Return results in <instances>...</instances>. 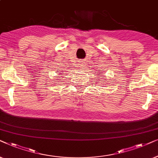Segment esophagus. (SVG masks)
<instances>
[{
    "label": "esophagus",
    "instance_id": "1",
    "mask_svg": "<svg viewBox=\"0 0 158 158\" xmlns=\"http://www.w3.org/2000/svg\"><path fill=\"white\" fill-rule=\"evenodd\" d=\"M79 67L80 69L85 68V64H84L83 61H80V62H79Z\"/></svg>",
    "mask_w": 158,
    "mask_h": 158
}]
</instances>
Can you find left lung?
Wrapping results in <instances>:
<instances>
[{
	"mask_svg": "<svg viewBox=\"0 0 158 158\" xmlns=\"http://www.w3.org/2000/svg\"><path fill=\"white\" fill-rule=\"evenodd\" d=\"M99 77H100V76H99ZM102 78H103V77H102ZM102 78H100V79H102ZM102 80H104V79H102ZM100 81H102V80H100Z\"/></svg>",
	"mask_w": 158,
	"mask_h": 158,
	"instance_id": "8db88e82",
	"label": "left lung"
}]
</instances>
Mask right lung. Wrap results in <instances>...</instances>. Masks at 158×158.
I'll return each instance as SVG.
<instances>
[{"instance_id": "right-lung-1", "label": "right lung", "mask_w": 158, "mask_h": 158, "mask_svg": "<svg viewBox=\"0 0 158 158\" xmlns=\"http://www.w3.org/2000/svg\"><path fill=\"white\" fill-rule=\"evenodd\" d=\"M60 74H63V73H60ZM60 79H61V78H60ZM61 80H62V79H61Z\"/></svg>"}]
</instances>
